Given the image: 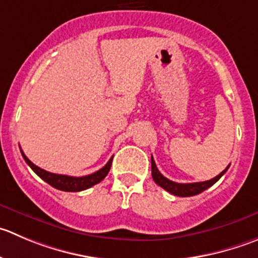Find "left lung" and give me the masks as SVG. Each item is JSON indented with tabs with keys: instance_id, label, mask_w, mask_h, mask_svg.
Returning a JSON list of instances; mask_svg holds the SVG:
<instances>
[{
	"instance_id": "obj_1",
	"label": "left lung",
	"mask_w": 258,
	"mask_h": 258,
	"mask_svg": "<svg viewBox=\"0 0 258 258\" xmlns=\"http://www.w3.org/2000/svg\"><path fill=\"white\" fill-rule=\"evenodd\" d=\"M229 168L228 166L223 172H220L219 175L215 176L214 178L209 181H203V182H192V183H178V182H173V181L168 180V178L164 177L161 172L158 171L156 166V162H154L153 157H152V177H153L154 182L157 183L158 186H161L162 188H164L166 191H168L170 194L176 196H194V195H198V194L203 192L205 191L207 188H209L210 186L214 185L225 172Z\"/></svg>"
}]
</instances>
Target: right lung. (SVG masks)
Instances as JSON below:
<instances>
[{
  "label": "right lung",
  "mask_w": 258,
  "mask_h": 258,
  "mask_svg": "<svg viewBox=\"0 0 258 258\" xmlns=\"http://www.w3.org/2000/svg\"><path fill=\"white\" fill-rule=\"evenodd\" d=\"M21 154H23L24 159H25L26 163L30 166L31 170L41 178L45 182H48L49 185L53 186L54 188H58V190L62 191H70V192H76V191H82L86 190V188H90L91 186L96 185V183L101 182L106 175L109 173L110 167H111L112 163V157L109 159L104 167L100 168L96 172L91 173V175L82 176V177H73V176H67V175H58V173H51L48 172V171L43 170V168L38 167L28 157L25 156L23 151H21Z\"/></svg>",
  "instance_id": "1"
}]
</instances>
